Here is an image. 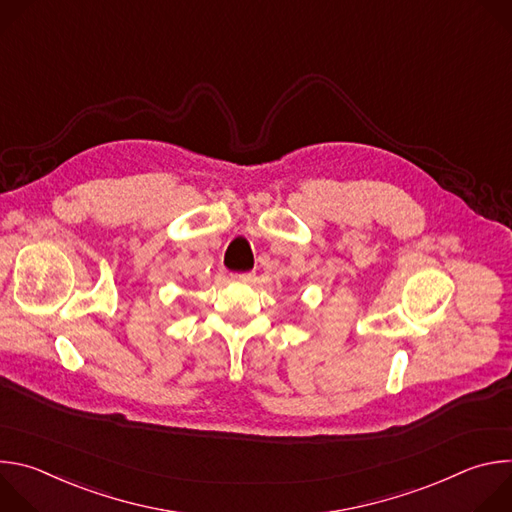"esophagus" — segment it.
I'll return each instance as SVG.
<instances>
[{
	"label": "esophagus",
	"mask_w": 512,
	"mask_h": 512,
	"mask_svg": "<svg viewBox=\"0 0 512 512\" xmlns=\"http://www.w3.org/2000/svg\"><path fill=\"white\" fill-rule=\"evenodd\" d=\"M231 277H233L235 281H253L255 275H253L251 271H245V273H233Z\"/></svg>",
	"instance_id": "obj_1"
}]
</instances>
